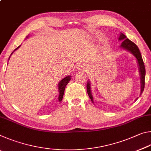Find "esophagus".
Instances as JSON below:
<instances>
[{
  "label": "esophagus",
  "instance_id": "esophagus-1",
  "mask_svg": "<svg viewBox=\"0 0 151 151\" xmlns=\"http://www.w3.org/2000/svg\"><path fill=\"white\" fill-rule=\"evenodd\" d=\"M77 68L78 70H84L85 69V66H84L83 65H78V66H77Z\"/></svg>",
  "mask_w": 151,
  "mask_h": 151
}]
</instances>
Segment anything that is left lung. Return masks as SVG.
I'll use <instances>...</instances> for the list:
<instances>
[{
    "mask_svg": "<svg viewBox=\"0 0 151 151\" xmlns=\"http://www.w3.org/2000/svg\"><path fill=\"white\" fill-rule=\"evenodd\" d=\"M119 41H122L121 45H120L119 47L121 48H122V49L124 50H128L129 52H131L135 58H136L137 63H138V66H139V73H140V85H141L140 95H141V94L143 92V91H144V88H145V74H146L145 65H144V63H143L141 54H140V52L137 46L135 45L133 42H132L131 40H130L129 39H127L126 36L121 32L120 33L119 35ZM86 90H87L88 96L90 97L91 101L93 102V103H94L93 96L92 95V93H91V85L89 81H88V83H86ZM137 99L138 98L135 99V101H136Z\"/></svg>",
    "mask_w": 151,
    "mask_h": 151,
    "instance_id": "8db88e82",
    "label": "left lung"
}]
</instances>
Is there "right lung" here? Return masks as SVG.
<instances>
[{"mask_svg": "<svg viewBox=\"0 0 151 151\" xmlns=\"http://www.w3.org/2000/svg\"><path fill=\"white\" fill-rule=\"evenodd\" d=\"M29 35L27 36V39H28V38H29ZM20 46H21V45H20L19 47H18L16 48V49L14 50L13 52H12L11 53V56L12 55V53H13L15 50H17L18 48H19L20 47ZM11 56H10L9 58V59H10V57H11ZM70 79H71V76H70V75L66 76V77L63 78L62 80H61V81L59 82V83H58V101H59V102L62 101V99H63V94H64V92H65V87H66V85H67V84L68 83V82H69V81H70Z\"/></svg>", "mask_w": 151, "mask_h": 151, "instance_id": "add662e5", "label": "right lung"}]
</instances>
